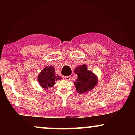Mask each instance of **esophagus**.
Segmentation results:
<instances>
[{
    "instance_id": "1",
    "label": "esophagus",
    "mask_w": 135,
    "mask_h": 135,
    "mask_svg": "<svg viewBox=\"0 0 135 135\" xmlns=\"http://www.w3.org/2000/svg\"><path fill=\"white\" fill-rule=\"evenodd\" d=\"M64 78H65V79L66 80H70L71 79V77L70 76H66V77H65Z\"/></svg>"
}]
</instances>
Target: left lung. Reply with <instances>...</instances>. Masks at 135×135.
Returning a JSON list of instances; mask_svg holds the SVG:
<instances>
[{
    "label": "left lung",
    "mask_w": 135,
    "mask_h": 135,
    "mask_svg": "<svg viewBox=\"0 0 135 135\" xmlns=\"http://www.w3.org/2000/svg\"><path fill=\"white\" fill-rule=\"evenodd\" d=\"M74 72L77 75L76 81L74 82L77 92L83 94L92 91L97 85L98 78L93 73L88 70L87 66L86 65L78 66Z\"/></svg>",
    "instance_id": "8db88e82"
}]
</instances>
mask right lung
Listing matches in <instances>:
<instances>
[{
    "mask_svg": "<svg viewBox=\"0 0 135 135\" xmlns=\"http://www.w3.org/2000/svg\"><path fill=\"white\" fill-rule=\"evenodd\" d=\"M61 79V77L55 74V69L53 66L44 68L38 75V82L40 86L44 89L53 87L55 82Z\"/></svg>",
    "mask_w": 135,
    "mask_h": 135,
    "instance_id": "1",
    "label": "right lung"
}]
</instances>
